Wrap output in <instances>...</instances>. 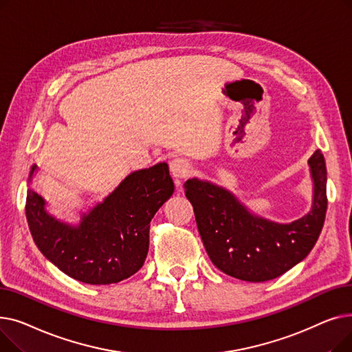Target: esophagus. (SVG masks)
<instances>
[{"mask_svg": "<svg viewBox=\"0 0 352 352\" xmlns=\"http://www.w3.org/2000/svg\"><path fill=\"white\" fill-rule=\"evenodd\" d=\"M170 170L175 178H186L191 174L192 165L186 158H174L170 164Z\"/></svg>", "mask_w": 352, "mask_h": 352, "instance_id": "34e87169", "label": "esophagus"}]
</instances>
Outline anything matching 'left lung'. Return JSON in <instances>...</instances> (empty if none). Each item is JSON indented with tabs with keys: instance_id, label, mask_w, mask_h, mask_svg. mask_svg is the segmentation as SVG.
<instances>
[{
	"instance_id": "left-lung-1",
	"label": "left lung",
	"mask_w": 352,
	"mask_h": 352,
	"mask_svg": "<svg viewBox=\"0 0 352 352\" xmlns=\"http://www.w3.org/2000/svg\"><path fill=\"white\" fill-rule=\"evenodd\" d=\"M312 210L289 224L255 217L227 190L197 178L184 184L197 227L212 264L234 278L263 283L283 275L309 254L327 212V168L320 150L308 161Z\"/></svg>"
}]
</instances>
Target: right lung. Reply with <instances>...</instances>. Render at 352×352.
<instances>
[{"label": "right lung", "instance_id": "add662e5", "mask_svg": "<svg viewBox=\"0 0 352 352\" xmlns=\"http://www.w3.org/2000/svg\"><path fill=\"white\" fill-rule=\"evenodd\" d=\"M36 165H32L28 182ZM174 192L168 165L160 162L129 174L102 204L71 227L48 215L44 199L27 191L25 215L34 243L55 267L91 285L120 283L142 265L150 247V223Z\"/></svg>", "mask_w": 352, "mask_h": 352}]
</instances>
